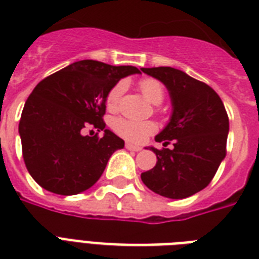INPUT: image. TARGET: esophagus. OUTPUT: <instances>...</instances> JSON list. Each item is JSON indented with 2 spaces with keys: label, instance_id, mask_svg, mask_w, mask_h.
Listing matches in <instances>:
<instances>
[{
  "label": "esophagus",
  "instance_id": "1",
  "mask_svg": "<svg viewBox=\"0 0 259 259\" xmlns=\"http://www.w3.org/2000/svg\"><path fill=\"white\" fill-rule=\"evenodd\" d=\"M125 148L130 150V151H140V150H142V147H139V146H134V144L131 143L125 144Z\"/></svg>",
  "mask_w": 259,
  "mask_h": 259
}]
</instances>
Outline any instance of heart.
I'll return each mask as SVG.
<instances>
[{
    "label": "heart",
    "mask_w": 259,
    "mask_h": 259,
    "mask_svg": "<svg viewBox=\"0 0 259 259\" xmlns=\"http://www.w3.org/2000/svg\"><path fill=\"white\" fill-rule=\"evenodd\" d=\"M139 88L144 97L147 98L151 104L158 105L163 100V86L157 79H152V78L143 79V81H140ZM124 90H125V82L120 81L108 92V109L113 111V109L119 107V102L121 100ZM112 127H113V131L117 135L124 138L128 142H132V143H140V142H143L147 136H150L152 132L155 131V124L151 123V121H136V120L123 119V117L116 119L113 121V124H112Z\"/></svg>",
    "instance_id": "b5f03b06"
}]
</instances>
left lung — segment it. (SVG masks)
Returning <instances> with one entry per match:
<instances>
[{"label": "left lung", "instance_id": "1", "mask_svg": "<svg viewBox=\"0 0 259 259\" xmlns=\"http://www.w3.org/2000/svg\"><path fill=\"white\" fill-rule=\"evenodd\" d=\"M161 81L169 92L171 116L157 136L163 146L173 140L174 148L150 147L157 165L142 173L148 189L167 198H186L202 190L226 157L228 116L223 102L211 86L173 67L142 69Z\"/></svg>", "mask_w": 259, "mask_h": 259}]
</instances>
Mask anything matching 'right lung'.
<instances>
[{"label": "right lung", "instance_id": "obj_1", "mask_svg": "<svg viewBox=\"0 0 259 259\" xmlns=\"http://www.w3.org/2000/svg\"><path fill=\"white\" fill-rule=\"evenodd\" d=\"M140 74L134 66L78 61L40 81L25 101L19 134L31 177L48 192L71 196L98 181L124 140L105 128L108 92L121 79ZM92 125L102 138L81 134Z\"/></svg>", "mask_w": 259, "mask_h": 259}]
</instances>
